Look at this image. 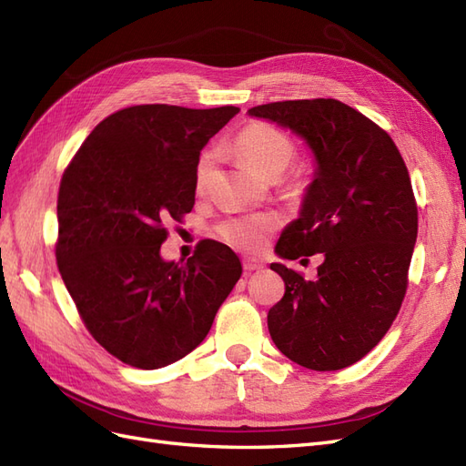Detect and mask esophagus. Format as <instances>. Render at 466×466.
<instances>
[{
    "instance_id": "obj_1",
    "label": "esophagus",
    "mask_w": 466,
    "mask_h": 466,
    "mask_svg": "<svg viewBox=\"0 0 466 466\" xmlns=\"http://www.w3.org/2000/svg\"><path fill=\"white\" fill-rule=\"evenodd\" d=\"M264 268V261H259L256 258H244V269L246 271H258Z\"/></svg>"
}]
</instances>
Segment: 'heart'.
I'll return each instance as SVG.
<instances>
[{
	"instance_id": "heart-1",
	"label": "heart",
	"mask_w": 466,
	"mask_h": 466,
	"mask_svg": "<svg viewBox=\"0 0 466 466\" xmlns=\"http://www.w3.org/2000/svg\"><path fill=\"white\" fill-rule=\"evenodd\" d=\"M236 151L242 155V159L252 167V169L264 178H278L291 161L295 159V143L293 139L283 134L281 129L273 127L271 124L256 122L246 126L240 134L236 136ZM210 173V155H205L197 165V187L202 188L207 183ZM279 226V218L276 214L259 212L249 214V217L230 218L218 226V234L224 242L246 252H256L261 249L269 236L276 232Z\"/></svg>"
}]
</instances>
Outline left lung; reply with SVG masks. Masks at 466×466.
<instances>
[{
    "instance_id": "obj_1",
    "label": "left lung",
    "mask_w": 466,
    "mask_h": 466,
    "mask_svg": "<svg viewBox=\"0 0 466 466\" xmlns=\"http://www.w3.org/2000/svg\"><path fill=\"white\" fill-rule=\"evenodd\" d=\"M299 136L315 155L299 218L276 246L283 259L323 254L315 279L271 264L285 295L268 313L276 347L309 370L364 358L396 319L417 240V205L396 143L372 119L332 98L248 110Z\"/></svg>"
}]
</instances>
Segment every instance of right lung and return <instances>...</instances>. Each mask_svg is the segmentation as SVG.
<instances>
[{"label":"right lung","instance_id":"1","mask_svg":"<svg viewBox=\"0 0 466 466\" xmlns=\"http://www.w3.org/2000/svg\"><path fill=\"white\" fill-rule=\"evenodd\" d=\"M240 112L124 108L92 129L58 188L56 266L90 335L117 360L155 370L205 340L242 276L228 246L202 240L165 261V222L193 210L208 139Z\"/></svg>","mask_w":466,"mask_h":466}]
</instances>
